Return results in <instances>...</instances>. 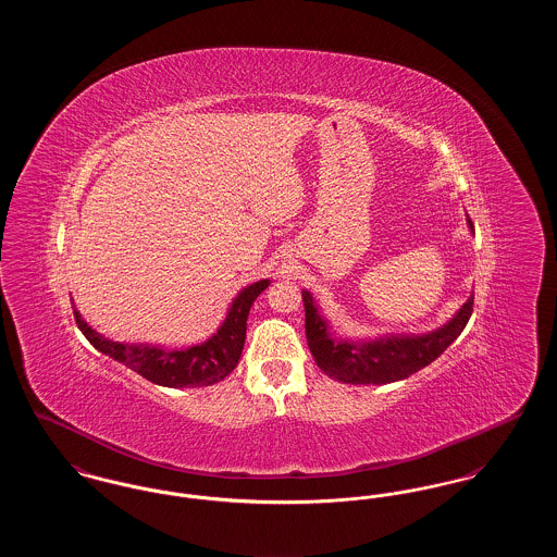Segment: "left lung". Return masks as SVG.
I'll return each instance as SVG.
<instances>
[{"label":"left lung","instance_id":"8db88e82","mask_svg":"<svg viewBox=\"0 0 557 557\" xmlns=\"http://www.w3.org/2000/svg\"><path fill=\"white\" fill-rule=\"evenodd\" d=\"M470 227L472 221L468 219ZM305 334L319 370L345 384H388L430 366L463 332L474 311V296L447 325L424 336H388L371 343L336 341L318 313L313 296L302 292Z\"/></svg>","mask_w":557,"mask_h":557}]
</instances>
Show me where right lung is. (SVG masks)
Wrapping results in <instances>:
<instances>
[{
	"mask_svg": "<svg viewBox=\"0 0 557 557\" xmlns=\"http://www.w3.org/2000/svg\"><path fill=\"white\" fill-rule=\"evenodd\" d=\"M269 286V280H261L239 292L232 309L227 313L216 334L207 343L189 346L186 350H164L157 346L123 345L112 343L91 330L75 309V321L83 336L96 346L100 352L112 357L114 361L137 371L146 380L169 386V388H186V386H211L227 377L238 366L239 355L246 341V319L250 313L257 296Z\"/></svg>",
	"mask_w": 557,
	"mask_h": 557,
	"instance_id": "add662e5",
	"label": "right lung"
}]
</instances>
